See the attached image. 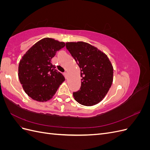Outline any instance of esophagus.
<instances>
[{"mask_svg": "<svg viewBox=\"0 0 150 150\" xmlns=\"http://www.w3.org/2000/svg\"><path fill=\"white\" fill-rule=\"evenodd\" d=\"M64 76H65L66 79H67V72H64Z\"/></svg>", "mask_w": 150, "mask_h": 150, "instance_id": "1", "label": "esophagus"}]
</instances>
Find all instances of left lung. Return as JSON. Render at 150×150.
I'll list each match as a JSON object with an SVG mask.
<instances>
[{
    "label": "left lung",
    "instance_id": "obj_1",
    "mask_svg": "<svg viewBox=\"0 0 150 150\" xmlns=\"http://www.w3.org/2000/svg\"><path fill=\"white\" fill-rule=\"evenodd\" d=\"M66 48L81 71V86L73 93L75 100L82 105H95L105 97L113 81V67L106 54L84 42L66 43Z\"/></svg>",
    "mask_w": 150,
    "mask_h": 150
}]
</instances>
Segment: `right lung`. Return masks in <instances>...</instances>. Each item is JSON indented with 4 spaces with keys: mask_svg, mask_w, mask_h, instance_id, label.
<instances>
[{
    "mask_svg": "<svg viewBox=\"0 0 150 150\" xmlns=\"http://www.w3.org/2000/svg\"><path fill=\"white\" fill-rule=\"evenodd\" d=\"M66 44L46 38L34 44L19 62L18 76L25 93L35 101L46 102L52 98L64 76L52 65L51 59Z\"/></svg>",
    "mask_w": 150,
    "mask_h": 150,
    "instance_id": "1",
    "label": "right lung"
}]
</instances>
